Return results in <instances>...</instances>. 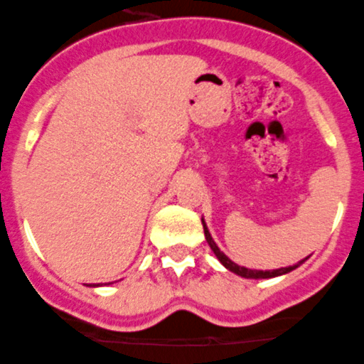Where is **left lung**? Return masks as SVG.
Returning <instances> with one entry per match:
<instances>
[{"mask_svg": "<svg viewBox=\"0 0 364 364\" xmlns=\"http://www.w3.org/2000/svg\"><path fill=\"white\" fill-rule=\"evenodd\" d=\"M202 223H204V235H205V240H208L209 247H211V251L215 252L216 258L220 259V263H222L225 269H229L231 272H235V274L242 276V278H251V279H265V278H276V276H282V274H287V272L294 271L296 267L301 265L305 259H301V262H298L296 265H291V267H282V269H274V271H252V269H247V267H242V265H236L232 259H229L228 256L223 255L222 251L218 249V245L215 243V240H213L211 232H209L208 225H205L204 218H202Z\"/></svg>", "mask_w": 364, "mask_h": 364, "instance_id": "8db88e82", "label": "left lung"}]
</instances>
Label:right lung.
<instances>
[{
	"instance_id": "obj_1",
	"label": "right lung",
	"mask_w": 364,
	"mask_h": 364,
	"mask_svg": "<svg viewBox=\"0 0 364 364\" xmlns=\"http://www.w3.org/2000/svg\"><path fill=\"white\" fill-rule=\"evenodd\" d=\"M93 287H95V285H93Z\"/></svg>"
}]
</instances>
